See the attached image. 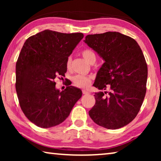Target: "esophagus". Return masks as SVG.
<instances>
[{
	"instance_id": "1",
	"label": "esophagus",
	"mask_w": 161,
	"mask_h": 161,
	"mask_svg": "<svg viewBox=\"0 0 161 161\" xmlns=\"http://www.w3.org/2000/svg\"><path fill=\"white\" fill-rule=\"evenodd\" d=\"M82 94H88L89 93V92H87L86 90H84V89H83V90H82Z\"/></svg>"
}]
</instances>
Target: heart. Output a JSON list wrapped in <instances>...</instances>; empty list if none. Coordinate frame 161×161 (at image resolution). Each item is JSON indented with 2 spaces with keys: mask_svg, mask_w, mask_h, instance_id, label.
Wrapping results in <instances>:
<instances>
[{
  "mask_svg": "<svg viewBox=\"0 0 161 161\" xmlns=\"http://www.w3.org/2000/svg\"><path fill=\"white\" fill-rule=\"evenodd\" d=\"M81 55L84 59L90 64H93L97 59L96 54L94 51H92L90 49H86L81 52ZM71 65H72V58L69 57L67 61V69H70ZM73 84L79 88H86L88 87L92 82V77L91 76H85L81 75H77L74 76L72 79Z\"/></svg>",
  "mask_w": 161,
  "mask_h": 161,
  "instance_id": "heart-1",
  "label": "heart"
}]
</instances>
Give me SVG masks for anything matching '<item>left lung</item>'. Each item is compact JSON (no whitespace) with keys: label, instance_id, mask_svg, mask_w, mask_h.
<instances>
[{"label":"left lung","instance_id":"left-lung-1","mask_svg":"<svg viewBox=\"0 0 161 161\" xmlns=\"http://www.w3.org/2000/svg\"><path fill=\"white\" fill-rule=\"evenodd\" d=\"M84 41L105 61L93 86L109 90L94 95L89 116L108 129L126 126L137 116L146 92L148 67L140 46L118 32L88 35Z\"/></svg>","mask_w":161,"mask_h":161}]
</instances>
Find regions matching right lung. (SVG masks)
<instances>
[{
	"label": "right lung",
	"instance_id": "add662e5",
	"mask_svg": "<svg viewBox=\"0 0 161 161\" xmlns=\"http://www.w3.org/2000/svg\"><path fill=\"white\" fill-rule=\"evenodd\" d=\"M83 37L81 32L45 30L24 43L16 62L15 89L22 111L36 126L47 129L60 124L82 95L70 84L59 92L54 79L64 77L68 57Z\"/></svg>",
	"mask_w": 161,
	"mask_h": 161
}]
</instances>
